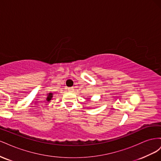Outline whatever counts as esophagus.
<instances>
[{"mask_svg":"<svg viewBox=\"0 0 161 161\" xmlns=\"http://www.w3.org/2000/svg\"><path fill=\"white\" fill-rule=\"evenodd\" d=\"M74 88H72V87H69V88H68V91H69V92H72L73 91V89Z\"/></svg>","mask_w":161,"mask_h":161,"instance_id":"esophagus-1","label":"esophagus"}]
</instances>
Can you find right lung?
Returning <instances> with one entry per match:
<instances>
[{
    "label": "right lung",
    "instance_id": "right-lung-1",
    "mask_svg": "<svg viewBox=\"0 0 161 161\" xmlns=\"http://www.w3.org/2000/svg\"><path fill=\"white\" fill-rule=\"evenodd\" d=\"M52 97H53V93H52V92H50V93L47 94V98H46V101H50L52 99Z\"/></svg>",
    "mask_w": 161,
    "mask_h": 161
}]
</instances>
